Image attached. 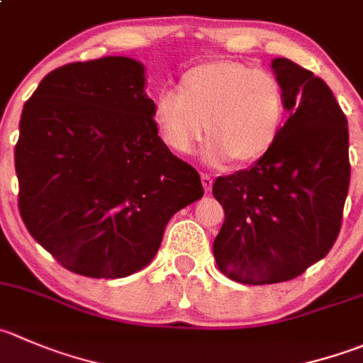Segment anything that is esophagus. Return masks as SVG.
Masks as SVG:
<instances>
[{
    "mask_svg": "<svg viewBox=\"0 0 363 363\" xmlns=\"http://www.w3.org/2000/svg\"><path fill=\"white\" fill-rule=\"evenodd\" d=\"M200 179H202V186L206 191H211V188H213V177L207 174H202L200 175Z\"/></svg>",
    "mask_w": 363,
    "mask_h": 363,
    "instance_id": "1",
    "label": "esophagus"
}]
</instances>
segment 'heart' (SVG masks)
<instances>
[{
  "instance_id": "1",
  "label": "heart",
  "mask_w": 363,
  "mask_h": 363,
  "mask_svg": "<svg viewBox=\"0 0 363 363\" xmlns=\"http://www.w3.org/2000/svg\"><path fill=\"white\" fill-rule=\"evenodd\" d=\"M152 121L172 152L191 154L203 136L211 163H255L279 140L286 94L279 77L239 62H209L181 76L177 90L154 97Z\"/></svg>"
}]
</instances>
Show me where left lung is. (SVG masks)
Segmentation results:
<instances>
[{
  "mask_svg": "<svg viewBox=\"0 0 363 363\" xmlns=\"http://www.w3.org/2000/svg\"><path fill=\"white\" fill-rule=\"evenodd\" d=\"M271 69L289 111L279 140L248 170L213 184L225 211L218 269L250 286L296 279L330 252L351 175L347 121L328 84L287 58Z\"/></svg>",
  "mask_w": 363,
  "mask_h": 363,
  "instance_id": "8db88e82",
  "label": "left lung"
}]
</instances>
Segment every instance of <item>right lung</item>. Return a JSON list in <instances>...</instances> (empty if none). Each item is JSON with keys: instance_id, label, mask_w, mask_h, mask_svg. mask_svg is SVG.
Wrapping results in <instances>:
<instances>
[{"instance_id": "add662e5", "label": "right lung", "mask_w": 363, "mask_h": 363, "mask_svg": "<svg viewBox=\"0 0 363 363\" xmlns=\"http://www.w3.org/2000/svg\"><path fill=\"white\" fill-rule=\"evenodd\" d=\"M145 67L104 56L51 70L16 145L19 211L35 241L90 279H124L157 253L170 218L202 199L200 175L157 136Z\"/></svg>"}]
</instances>
